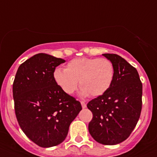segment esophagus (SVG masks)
<instances>
[{"label": "esophagus", "instance_id": "esophagus-1", "mask_svg": "<svg viewBox=\"0 0 157 157\" xmlns=\"http://www.w3.org/2000/svg\"><path fill=\"white\" fill-rule=\"evenodd\" d=\"M80 104H81V105H82V109H85V108L86 107V104L84 101H81V102H80Z\"/></svg>", "mask_w": 157, "mask_h": 157}]
</instances>
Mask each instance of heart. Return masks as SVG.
Wrapping results in <instances>:
<instances>
[{
    "label": "heart",
    "instance_id": "1",
    "mask_svg": "<svg viewBox=\"0 0 157 157\" xmlns=\"http://www.w3.org/2000/svg\"><path fill=\"white\" fill-rule=\"evenodd\" d=\"M114 77V65L106 58H76L68 62L65 69L57 68L53 72L54 82L67 94L75 92L79 81L80 95L83 98L104 94L111 87Z\"/></svg>",
    "mask_w": 157,
    "mask_h": 157
}]
</instances>
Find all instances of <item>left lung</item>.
<instances>
[{
    "label": "left lung",
    "instance_id": "1",
    "mask_svg": "<svg viewBox=\"0 0 157 157\" xmlns=\"http://www.w3.org/2000/svg\"><path fill=\"white\" fill-rule=\"evenodd\" d=\"M102 55L113 63L115 77L107 92L88 103V109L93 114L89 131L96 142L114 145L130 136L139 121L142 83L137 70L121 56Z\"/></svg>",
    "mask_w": 157,
    "mask_h": 157
}]
</instances>
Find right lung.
Instances as JSON below:
<instances>
[{
    "instance_id": "right-lung-1",
    "label": "right lung",
    "mask_w": 157,
    "mask_h": 157,
    "mask_svg": "<svg viewBox=\"0 0 157 157\" xmlns=\"http://www.w3.org/2000/svg\"><path fill=\"white\" fill-rule=\"evenodd\" d=\"M65 60L38 53L18 67L13 85L15 112L22 131L42 147L59 144L82 106L54 82L53 72Z\"/></svg>"
}]
</instances>
